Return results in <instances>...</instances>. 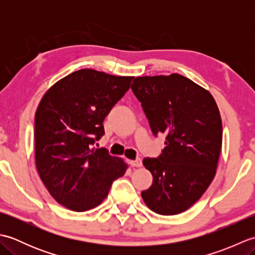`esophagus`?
Masks as SVG:
<instances>
[{
  "label": "esophagus",
  "instance_id": "obj_1",
  "mask_svg": "<svg viewBox=\"0 0 255 255\" xmlns=\"http://www.w3.org/2000/svg\"><path fill=\"white\" fill-rule=\"evenodd\" d=\"M129 164H130L131 166H137V167H140L142 165V161L140 158L136 159V160H129Z\"/></svg>",
  "mask_w": 255,
  "mask_h": 255
}]
</instances>
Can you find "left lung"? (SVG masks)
<instances>
[{
    "mask_svg": "<svg viewBox=\"0 0 255 255\" xmlns=\"http://www.w3.org/2000/svg\"><path fill=\"white\" fill-rule=\"evenodd\" d=\"M131 90L154 136H166L158 158L142 161L153 176L142 199L156 214H181L215 177L223 144L218 106L207 90L177 73L138 77Z\"/></svg>",
    "mask_w": 255,
    "mask_h": 255,
    "instance_id": "8db88e82",
    "label": "left lung"
}]
</instances>
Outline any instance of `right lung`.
<instances>
[{"label": "right lung", "mask_w": 255, "mask_h": 255, "mask_svg": "<svg viewBox=\"0 0 255 255\" xmlns=\"http://www.w3.org/2000/svg\"><path fill=\"white\" fill-rule=\"evenodd\" d=\"M133 77L82 69L46 92L35 114V161L42 183L59 204L86 211L106 198L127 164L105 148V117L130 88Z\"/></svg>", "instance_id": "add662e5"}]
</instances>
